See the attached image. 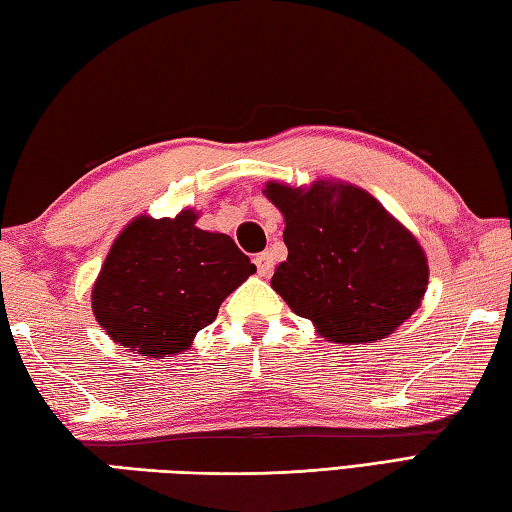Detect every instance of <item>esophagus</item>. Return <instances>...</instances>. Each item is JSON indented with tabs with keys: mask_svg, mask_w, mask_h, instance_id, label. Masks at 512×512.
Segmentation results:
<instances>
[{
	"mask_svg": "<svg viewBox=\"0 0 512 512\" xmlns=\"http://www.w3.org/2000/svg\"><path fill=\"white\" fill-rule=\"evenodd\" d=\"M254 263H256V269H258L260 276H269V274H272L274 258H272V254H269V252L258 254V256L254 258Z\"/></svg>",
	"mask_w": 512,
	"mask_h": 512,
	"instance_id": "esophagus-1",
	"label": "esophagus"
}]
</instances>
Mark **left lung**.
I'll use <instances>...</instances> for the list:
<instances>
[{
    "instance_id": "1",
    "label": "left lung",
    "mask_w": 512,
    "mask_h": 512,
    "mask_svg": "<svg viewBox=\"0 0 512 512\" xmlns=\"http://www.w3.org/2000/svg\"><path fill=\"white\" fill-rule=\"evenodd\" d=\"M263 194L285 218L287 260L272 276L274 292L323 339L381 341L419 310L428 256L368 191L318 178L310 187L269 180Z\"/></svg>"
}]
</instances>
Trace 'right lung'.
Here are the masks:
<instances>
[{"label":"right lung","mask_w":512,"mask_h":512,"mask_svg":"<svg viewBox=\"0 0 512 512\" xmlns=\"http://www.w3.org/2000/svg\"><path fill=\"white\" fill-rule=\"evenodd\" d=\"M198 211L136 216L106 254L91 289L111 341L147 359L187 352L225 298L256 272L234 240L196 227Z\"/></svg>","instance_id":"add662e5"}]
</instances>
